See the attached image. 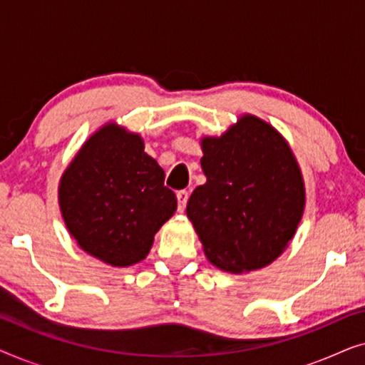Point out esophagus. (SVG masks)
Returning a JSON list of instances; mask_svg holds the SVG:
<instances>
[{"label": "esophagus", "mask_w": 365, "mask_h": 365, "mask_svg": "<svg viewBox=\"0 0 365 365\" xmlns=\"http://www.w3.org/2000/svg\"><path fill=\"white\" fill-rule=\"evenodd\" d=\"M178 211L179 212H184V209H186V202H187V197H189V192L187 191H179L178 194Z\"/></svg>", "instance_id": "esophagus-1"}]
</instances>
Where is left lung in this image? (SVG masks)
Returning a JSON list of instances; mask_svg holds the SVG:
<instances>
[{
    "mask_svg": "<svg viewBox=\"0 0 365 365\" xmlns=\"http://www.w3.org/2000/svg\"><path fill=\"white\" fill-rule=\"evenodd\" d=\"M206 182L186 212L207 261L241 274L262 269L286 251L306 207V186L291 146L254 114L221 136L201 139Z\"/></svg>",
    "mask_w": 365,
    "mask_h": 365,
    "instance_id": "1",
    "label": "left lung"
}]
</instances>
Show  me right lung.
Wrapping results in <instances>:
<instances>
[{"label":"right lung","instance_id":"obj_1","mask_svg":"<svg viewBox=\"0 0 365 365\" xmlns=\"http://www.w3.org/2000/svg\"><path fill=\"white\" fill-rule=\"evenodd\" d=\"M58 201L78 246L113 267L146 259L156 232L178 209L143 138L116 123L93 133L68 164Z\"/></svg>","mask_w":365,"mask_h":365}]
</instances>
